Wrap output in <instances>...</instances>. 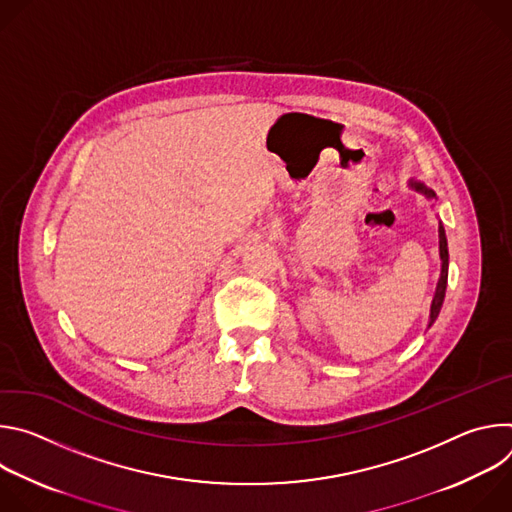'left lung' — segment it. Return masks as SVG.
I'll return each instance as SVG.
<instances>
[{
  "instance_id": "1",
  "label": "left lung",
  "mask_w": 512,
  "mask_h": 512,
  "mask_svg": "<svg viewBox=\"0 0 512 512\" xmlns=\"http://www.w3.org/2000/svg\"><path fill=\"white\" fill-rule=\"evenodd\" d=\"M417 190H421L423 194H427L429 198H433L435 194L431 190H427L423 184H413ZM440 257H442V275L440 281H437V289H435V296L431 302V314H429V326L435 322L437 314L442 310L444 298H446V285H448V241H446V231L444 225L440 223Z\"/></svg>"
}]
</instances>
